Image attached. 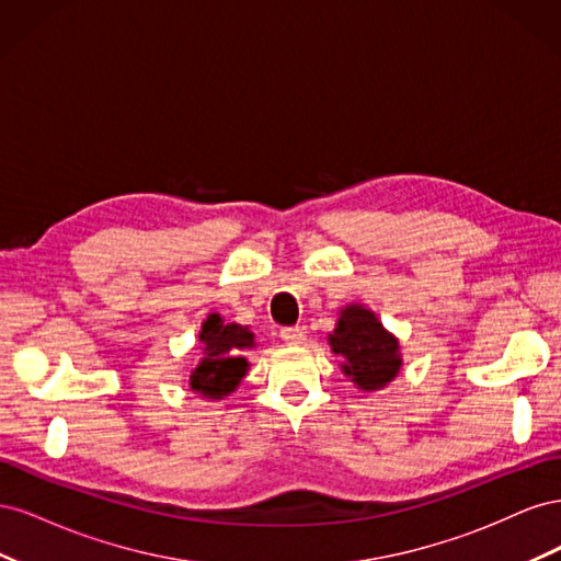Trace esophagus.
<instances>
[{"label": "esophagus", "instance_id": "esophagus-1", "mask_svg": "<svg viewBox=\"0 0 561 561\" xmlns=\"http://www.w3.org/2000/svg\"><path fill=\"white\" fill-rule=\"evenodd\" d=\"M280 336L285 339L287 344H301L304 336H307V330L299 328V325H295V328H283V330H280Z\"/></svg>", "mask_w": 561, "mask_h": 561}]
</instances>
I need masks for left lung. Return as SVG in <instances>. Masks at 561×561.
Segmentation results:
<instances>
[{
	"mask_svg": "<svg viewBox=\"0 0 561 561\" xmlns=\"http://www.w3.org/2000/svg\"><path fill=\"white\" fill-rule=\"evenodd\" d=\"M330 344L346 360L342 367L363 390L386 386L402 365L398 339L383 330L377 316L353 304L339 316Z\"/></svg>",
	"mask_w": 561,
	"mask_h": 561,
	"instance_id": "8db88e82",
	"label": "left lung"
}]
</instances>
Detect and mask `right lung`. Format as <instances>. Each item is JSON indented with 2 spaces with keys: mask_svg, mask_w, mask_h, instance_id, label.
Listing matches in <instances>:
<instances>
[{
  "mask_svg": "<svg viewBox=\"0 0 561 561\" xmlns=\"http://www.w3.org/2000/svg\"><path fill=\"white\" fill-rule=\"evenodd\" d=\"M201 342L206 358L192 371V388L203 398H222L239 386L245 377L248 360L241 355L243 348H250L254 334L248 328L229 322L225 325L217 313L208 316L203 322Z\"/></svg>",
  "mask_w": 561,
  "mask_h": 561,
  "instance_id": "right-lung-1",
  "label": "right lung"
}]
</instances>
